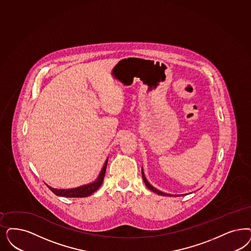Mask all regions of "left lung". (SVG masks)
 <instances>
[{
    "label": "left lung",
    "mask_w": 251,
    "mask_h": 251,
    "mask_svg": "<svg viewBox=\"0 0 251 251\" xmlns=\"http://www.w3.org/2000/svg\"><path fill=\"white\" fill-rule=\"evenodd\" d=\"M142 176H143V180H144V182L146 183V185L147 186V188H149L150 190L153 191V192H155L156 193L157 195H160V196H168V197H176V196H173V195H170V194H166V193H163V192H161V191L157 190L156 189L155 187H153L149 182H147V178H146V176H145V174H144V172H143V169H142Z\"/></svg>",
    "instance_id": "1"
}]
</instances>
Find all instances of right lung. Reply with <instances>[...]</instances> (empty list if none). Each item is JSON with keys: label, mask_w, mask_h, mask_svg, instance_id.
Returning <instances> with one entry per match:
<instances>
[{"label": "right lung", "mask_w": 251, "mask_h": 251, "mask_svg": "<svg viewBox=\"0 0 251 251\" xmlns=\"http://www.w3.org/2000/svg\"><path fill=\"white\" fill-rule=\"evenodd\" d=\"M107 160H108V158L105 160L104 167H103L101 173L99 174L98 178L95 180V182H91L89 184L80 186V187L73 188V189H55V188H52L49 185H47V186L54 195L59 196V197H66V198H84V197H88V196L92 195L94 192L97 190L102 185L103 181H104L105 170H106Z\"/></svg>", "instance_id": "right-lung-1"}]
</instances>
